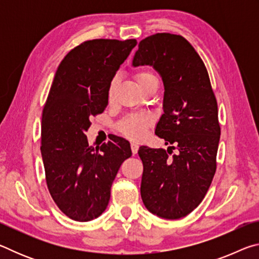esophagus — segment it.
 I'll list each match as a JSON object with an SVG mask.
<instances>
[{
	"instance_id": "obj_1",
	"label": "esophagus",
	"mask_w": 259,
	"mask_h": 259,
	"mask_svg": "<svg viewBox=\"0 0 259 259\" xmlns=\"http://www.w3.org/2000/svg\"><path fill=\"white\" fill-rule=\"evenodd\" d=\"M138 144H136V143H133L131 144V151H133V154H136V153L138 152Z\"/></svg>"
}]
</instances>
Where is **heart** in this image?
Listing matches in <instances>:
<instances>
[{
	"instance_id": "heart-1",
	"label": "heart",
	"mask_w": 259,
	"mask_h": 259,
	"mask_svg": "<svg viewBox=\"0 0 259 259\" xmlns=\"http://www.w3.org/2000/svg\"><path fill=\"white\" fill-rule=\"evenodd\" d=\"M135 80L137 82L139 88L146 85L147 83L150 82L157 81L154 74L148 71L138 72L135 75ZM115 88H116V80L114 78V80L111 82V84H109V89H108L109 100H111L113 97ZM151 123H152V119L150 116H131V117H128V119H125L124 121H122V123L120 124V131L125 136V137L138 140L144 137V135H145L146 130L148 126L151 125Z\"/></svg>"
}]
</instances>
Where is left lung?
I'll list each match as a JSON object with an SVG mask.
<instances>
[{"label":"left lung","instance_id":"obj_1","mask_svg":"<svg viewBox=\"0 0 259 259\" xmlns=\"http://www.w3.org/2000/svg\"><path fill=\"white\" fill-rule=\"evenodd\" d=\"M152 66L164 85L163 114L155 134L168 150L140 146V195L148 211L179 219L203 200L216 172L221 126L207 68L181 35L157 33L139 42L133 66ZM172 149L176 155H171Z\"/></svg>","mask_w":259,"mask_h":259}]
</instances>
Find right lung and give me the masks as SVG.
Here are the masks:
<instances>
[{"mask_svg":"<svg viewBox=\"0 0 259 259\" xmlns=\"http://www.w3.org/2000/svg\"><path fill=\"white\" fill-rule=\"evenodd\" d=\"M137 45L125 41H85L61 60L42 113L41 154L48 190L67 217L89 222L107 208L112 183L131 156L128 140L114 136L93 147L85 133L90 117L104 112L108 89L121 64Z\"/></svg>","mask_w":259,"mask_h":259,"instance_id":"add662e5","label":"right lung"}]
</instances>
